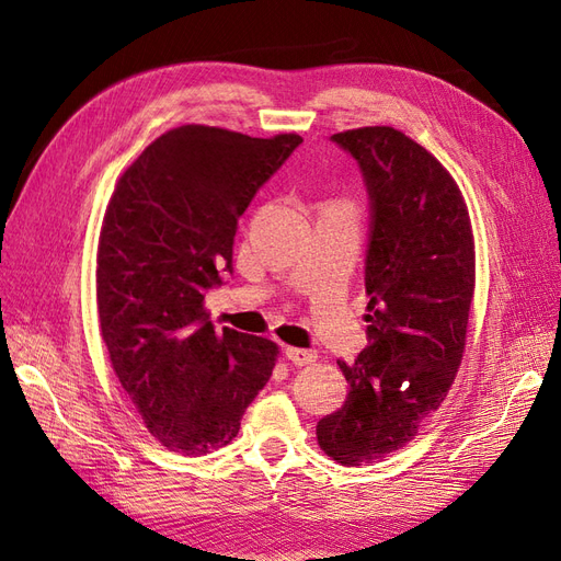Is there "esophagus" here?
I'll return each mask as SVG.
<instances>
[{
  "mask_svg": "<svg viewBox=\"0 0 561 561\" xmlns=\"http://www.w3.org/2000/svg\"><path fill=\"white\" fill-rule=\"evenodd\" d=\"M285 358L295 363L297 367H304V365H311L316 363L318 353L311 351V348H295V346H285Z\"/></svg>",
  "mask_w": 561,
  "mask_h": 561,
  "instance_id": "34e87169",
  "label": "esophagus"
}]
</instances>
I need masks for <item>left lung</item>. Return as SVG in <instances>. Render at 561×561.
Returning <instances> with one entry per match:
<instances>
[{"label":"left lung","instance_id":"left-lung-1","mask_svg":"<svg viewBox=\"0 0 561 561\" xmlns=\"http://www.w3.org/2000/svg\"><path fill=\"white\" fill-rule=\"evenodd\" d=\"M332 140L360 163L371 201L369 346L336 363L348 396L316 435L336 463L363 466L414 439L449 393L466 351L474 239L456 180L402 130L365 126Z\"/></svg>","mask_w":561,"mask_h":561}]
</instances>
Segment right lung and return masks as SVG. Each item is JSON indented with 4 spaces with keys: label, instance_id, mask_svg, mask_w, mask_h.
Instances as JSON below:
<instances>
[{
    "label": "right lung",
    "instance_id": "obj_1",
    "mask_svg": "<svg viewBox=\"0 0 561 561\" xmlns=\"http://www.w3.org/2000/svg\"><path fill=\"white\" fill-rule=\"evenodd\" d=\"M190 124L118 178L98 239L95 301L112 369L147 431L182 456L229 445L276 367L278 346L222 328L206 293L231 271L239 217L299 147Z\"/></svg>",
    "mask_w": 561,
    "mask_h": 561
}]
</instances>
